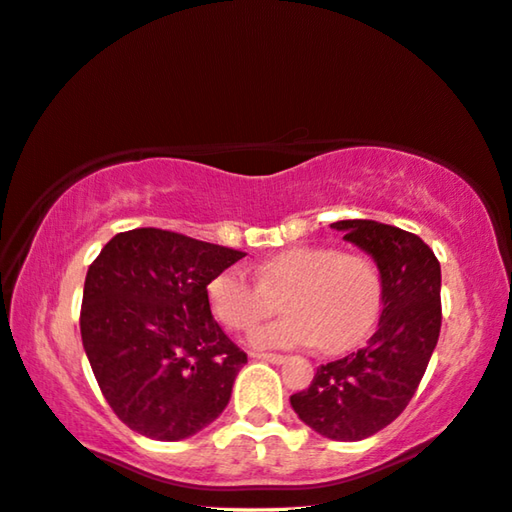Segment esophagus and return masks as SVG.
Returning <instances> with one entry per match:
<instances>
[{
    "label": "esophagus",
    "mask_w": 512,
    "mask_h": 512,
    "mask_svg": "<svg viewBox=\"0 0 512 512\" xmlns=\"http://www.w3.org/2000/svg\"><path fill=\"white\" fill-rule=\"evenodd\" d=\"M250 358H259V361H269V363H285V356L282 354H266V352H250Z\"/></svg>",
    "instance_id": "34e87169"
}]
</instances>
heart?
<instances>
[{"label": "heart", "mask_w": 512, "mask_h": 512, "mask_svg": "<svg viewBox=\"0 0 512 512\" xmlns=\"http://www.w3.org/2000/svg\"><path fill=\"white\" fill-rule=\"evenodd\" d=\"M255 278L230 266L209 282L211 312L225 329L253 331L280 299L276 322L259 329L255 347H312L340 354L356 347L381 310V273L375 259L329 246H299L264 259Z\"/></svg>", "instance_id": "heart-1"}]
</instances>
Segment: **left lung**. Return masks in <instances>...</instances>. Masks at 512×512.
<instances>
[{"mask_svg":"<svg viewBox=\"0 0 512 512\" xmlns=\"http://www.w3.org/2000/svg\"><path fill=\"white\" fill-rule=\"evenodd\" d=\"M342 239L381 273L377 331L358 352L319 365L289 402L301 421L335 441L368 439L398 418L425 375L441 331V266L421 236L377 220H338Z\"/></svg>","mask_w":512,"mask_h":512,"instance_id":"left-lung-1","label":"left lung"}]
</instances>
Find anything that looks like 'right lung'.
<instances>
[{
    "label": "right lung",
    "mask_w": 512,
    "mask_h": 512,
    "mask_svg": "<svg viewBox=\"0 0 512 512\" xmlns=\"http://www.w3.org/2000/svg\"><path fill=\"white\" fill-rule=\"evenodd\" d=\"M246 253L137 227L105 243L85 278L80 333L105 400L156 441L193 437L223 414L248 356L209 305V282Z\"/></svg>",
    "instance_id": "1"
}]
</instances>
